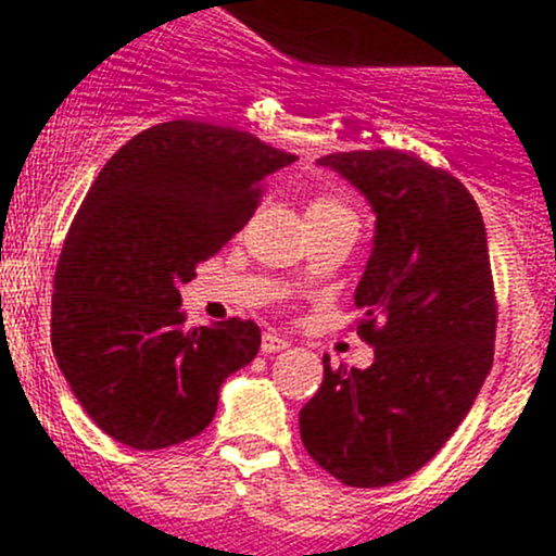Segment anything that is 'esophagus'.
<instances>
[{"instance_id":"obj_1","label":"esophagus","mask_w":556,"mask_h":556,"mask_svg":"<svg viewBox=\"0 0 556 556\" xmlns=\"http://www.w3.org/2000/svg\"><path fill=\"white\" fill-rule=\"evenodd\" d=\"M287 348H290V342H287L285 337L274 334V331H266V334L261 337V350H264V353H279V350Z\"/></svg>"}]
</instances>
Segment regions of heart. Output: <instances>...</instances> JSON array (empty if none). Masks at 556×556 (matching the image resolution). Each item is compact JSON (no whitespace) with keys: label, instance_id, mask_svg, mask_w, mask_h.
I'll return each instance as SVG.
<instances>
[{"label":"heart","instance_id":"b5f03b06","mask_svg":"<svg viewBox=\"0 0 556 556\" xmlns=\"http://www.w3.org/2000/svg\"><path fill=\"white\" fill-rule=\"evenodd\" d=\"M305 216H308V222H327V219H340V216H355V214L342 198L321 193L311 198L308 208H305Z\"/></svg>","mask_w":556,"mask_h":556}]
</instances>
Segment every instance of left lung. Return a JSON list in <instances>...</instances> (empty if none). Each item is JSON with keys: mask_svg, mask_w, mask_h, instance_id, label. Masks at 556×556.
<instances>
[{"mask_svg": "<svg viewBox=\"0 0 556 556\" xmlns=\"http://www.w3.org/2000/svg\"><path fill=\"white\" fill-rule=\"evenodd\" d=\"M371 203L374 251L355 305L368 368H331L300 410V439L344 486L413 476L473 407L494 361L496 298L486 227L468 188L410 151L318 159Z\"/></svg>", "mask_w": 556, "mask_h": 556, "instance_id": "8db88e82", "label": "left lung"}]
</instances>
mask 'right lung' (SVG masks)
Wrapping results in <instances>:
<instances>
[{
  "label": "right lung",
  "mask_w": 556,
  "mask_h": 556,
  "mask_svg": "<svg viewBox=\"0 0 556 556\" xmlns=\"http://www.w3.org/2000/svg\"><path fill=\"white\" fill-rule=\"evenodd\" d=\"M295 162L198 119L138 132L83 198L54 271L52 348L88 418L132 450L182 444L261 348L253 321L185 329L180 285L248 225L261 182Z\"/></svg>",
  "instance_id": "right-lung-1"
}]
</instances>
